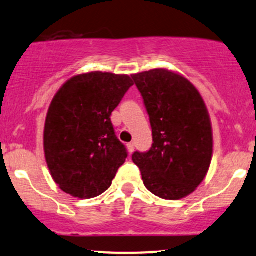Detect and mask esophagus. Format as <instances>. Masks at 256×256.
I'll return each instance as SVG.
<instances>
[{
    "mask_svg": "<svg viewBox=\"0 0 256 256\" xmlns=\"http://www.w3.org/2000/svg\"><path fill=\"white\" fill-rule=\"evenodd\" d=\"M127 149H128L129 154H132V152H134V143H128L127 144Z\"/></svg>",
    "mask_w": 256,
    "mask_h": 256,
    "instance_id": "1",
    "label": "esophagus"
}]
</instances>
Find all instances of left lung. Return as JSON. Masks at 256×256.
Here are the masks:
<instances>
[{"instance_id":"1","label":"left lung","mask_w":256,"mask_h":256,"mask_svg":"<svg viewBox=\"0 0 256 256\" xmlns=\"http://www.w3.org/2000/svg\"><path fill=\"white\" fill-rule=\"evenodd\" d=\"M132 78L143 97L152 130V148L134 152L133 162L155 196L184 198L204 181L212 159L206 104L196 88L172 71L154 69Z\"/></svg>"}]
</instances>
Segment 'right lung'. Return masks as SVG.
Here are the masks:
<instances>
[{"label": "right lung", "instance_id": "add662e5", "mask_svg": "<svg viewBox=\"0 0 256 256\" xmlns=\"http://www.w3.org/2000/svg\"><path fill=\"white\" fill-rule=\"evenodd\" d=\"M132 86L128 75L94 71L74 76L54 96L44 127V152L64 192L88 200L110 188L128 156L110 114Z\"/></svg>", "mask_w": 256, "mask_h": 256}]
</instances>
